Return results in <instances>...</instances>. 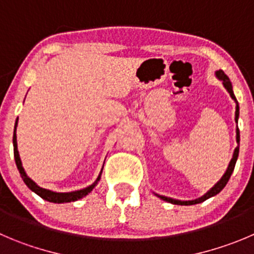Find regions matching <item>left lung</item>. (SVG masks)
<instances>
[{"mask_svg": "<svg viewBox=\"0 0 254 254\" xmlns=\"http://www.w3.org/2000/svg\"><path fill=\"white\" fill-rule=\"evenodd\" d=\"M216 77L218 79H221L222 83H223L224 88L228 91L229 96L232 97V100L236 102V122H238V117H240V106H238V102H237V98H236V96H234L233 93V89H232V83L231 81H229L228 76H227L226 73H224L222 69H219V71H216ZM236 141H237V143H240V129H238V127L236 128ZM238 153H240V144H238L237 147H236V149H234L233 152V156H232V159L231 162H229L228 165V168H227V171L224 172V175L222 176L221 180L218 181V182L216 183V185L213 186V187L211 188V190H208V192L206 193V194H203L202 197L199 198H195V199H192V201H180V199H175V198H170V197H166V195H159L157 194V197H159L161 199H163V201L168 202V203H172V204H178V206H192V204H197V203H202V202H204L206 199H208V198L213 197V195L218 194L219 192H221L222 190H223L224 187H226L227 182L229 181V178H231V175L233 173V170H234V166H236V162H237V158H238Z\"/></svg>", "mask_w": 254, "mask_h": 254, "instance_id": "8db88e82", "label": "left lung"}]
</instances>
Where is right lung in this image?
<instances>
[{"instance_id":"obj_1","label":"right lung","mask_w":254,"mask_h":254,"mask_svg":"<svg viewBox=\"0 0 254 254\" xmlns=\"http://www.w3.org/2000/svg\"><path fill=\"white\" fill-rule=\"evenodd\" d=\"M18 121V118H17ZM17 121L14 123V131H13V153H14V161H16V166H17V170L20 172L21 177H22L23 182L26 183L28 188H30L32 192H35L36 194L40 195L41 198H43L45 201L48 202H52V203H67V202H74V201H78L79 198H83L84 195L88 194L93 188L97 186L98 181L101 180V175H102V170H101L100 175H98L97 180L92 183L91 186L88 187L83 188V190H73V192H53V190H46V188L40 187L35 181L31 180L27 175H26L25 170L22 167V162H21L20 158V154H18V149H17V136H16V128H17Z\"/></svg>"}]
</instances>
